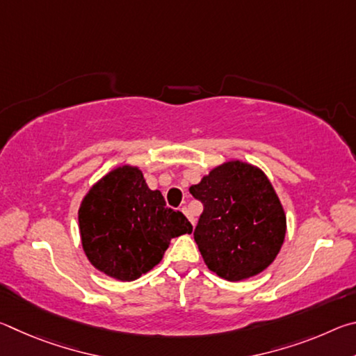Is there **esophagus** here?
<instances>
[{
	"mask_svg": "<svg viewBox=\"0 0 356 356\" xmlns=\"http://www.w3.org/2000/svg\"><path fill=\"white\" fill-rule=\"evenodd\" d=\"M182 212H184V215L186 216V218H188V220H190V222H191V225H193V226H195V222H196V220H195V216H193V215H191V212H190V210H188V209H186V207H182Z\"/></svg>",
	"mask_w": 356,
	"mask_h": 356,
	"instance_id": "obj_1",
	"label": "esophagus"
}]
</instances>
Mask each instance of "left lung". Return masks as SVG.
Segmentation results:
<instances>
[{
    "mask_svg": "<svg viewBox=\"0 0 356 356\" xmlns=\"http://www.w3.org/2000/svg\"><path fill=\"white\" fill-rule=\"evenodd\" d=\"M190 193L204 206L195 242L209 270L242 281L275 261L286 237V213L262 170L226 161L191 185Z\"/></svg>",
    "mask_w": 356,
    "mask_h": 356,
    "instance_id": "obj_1",
    "label": "left lung"
}]
</instances>
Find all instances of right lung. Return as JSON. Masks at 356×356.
<instances>
[{
  "instance_id": "add662e5",
  "label": "right lung",
  "mask_w": 356,
  "mask_h": 356,
  "mask_svg": "<svg viewBox=\"0 0 356 356\" xmlns=\"http://www.w3.org/2000/svg\"><path fill=\"white\" fill-rule=\"evenodd\" d=\"M84 254L102 273L134 281L152 270L171 238L191 234L179 210L150 190L140 168L124 165L91 186L78 210Z\"/></svg>"
}]
</instances>
